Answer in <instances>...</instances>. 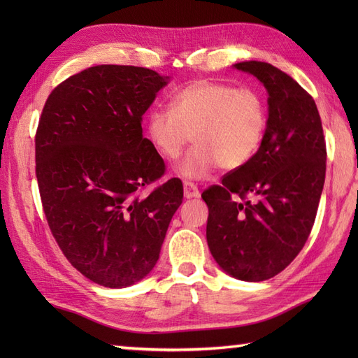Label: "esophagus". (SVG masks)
I'll use <instances>...</instances> for the list:
<instances>
[{
	"mask_svg": "<svg viewBox=\"0 0 358 358\" xmlns=\"http://www.w3.org/2000/svg\"><path fill=\"white\" fill-rule=\"evenodd\" d=\"M183 189H185L186 199H196V196H200L199 187H196L194 183H191V181H185Z\"/></svg>",
	"mask_w": 358,
	"mask_h": 358,
	"instance_id": "1",
	"label": "esophagus"
}]
</instances>
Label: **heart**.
Listing matches in <instances>:
<instances>
[{
	"instance_id": "1",
	"label": "heart",
	"mask_w": 358,
	"mask_h": 358,
	"mask_svg": "<svg viewBox=\"0 0 358 358\" xmlns=\"http://www.w3.org/2000/svg\"><path fill=\"white\" fill-rule=\"evenodd\" d=\"M268 124V101L260 90L196 80L173 94L171 109L148 113L146 134L164 159H177L192 138L195 146L178 172L203 180L218 166L224 171L246 166L262 149Z\"/></svg>"
}]
</instances>
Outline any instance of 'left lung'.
<instances>
[{
  "label": "left lung",
  "mask_w": 358,
  "mask_h": 358,
  "mask_svg": "<svg viewBox=\"0 0 358 358\" xmlns=\"http://www.w3.org/2000/svg\"><path fill=\"white\" fill-rule=\"evenodd\" d=\"M268 90L269 124L262 149L201 194L214 260L243 281L275 277L305 246L324 185L326 143L314 98L269 63L243 62Z\"/></svg>",
  "instance_id": "1"
}]
</instances>
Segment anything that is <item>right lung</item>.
Listing matches in <instances>:
<instances>
[{
  "instance_id": "right-lung-1",
  "label": "right lung",
  "mask_w": 358,
  "mask_h": 358,
  "mask_svg": "<svg viewBox=\"0 0 358 358\" xmlns=\"http://www.w3.org/2000/svg\"><path fill=\"white\" fill-rule=\"evenodd\" d=\"M167 81L146 67H89L52 90L38 123L35 171L50 232L73 268L104 287L154 269L183 201L175 178L141 195L166 171L141 121Z\"/></svg>"
}]
</instances>
